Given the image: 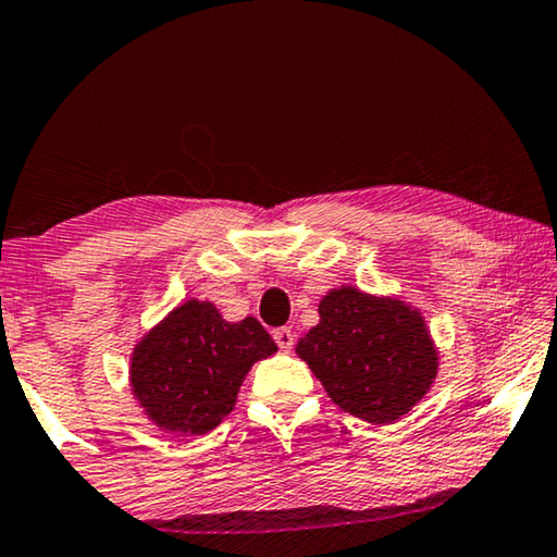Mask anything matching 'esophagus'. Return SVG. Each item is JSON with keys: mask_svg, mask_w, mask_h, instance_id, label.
<instances>
[{"mask_svg": "<svg viewBox=\"0 0 557 557\" xmlns=\"http://www.w3.org/2000/svg\"><path fill=\"white\" fill-rule=\"evenodd\" d=\"M273 339H276V345L284 349V352L294 347V332L288 330V326H278V330L273 332Z\"/></svg>", "mask_w": 557, "mask_h": 557, "instance_id": "34e87169", "label": "esophagus"}]
</instances>
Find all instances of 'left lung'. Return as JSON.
<instances>
[{
	"mask_svg": "<svg viewBox=\"0 0 557 557\" xmlns=\"http://www.w3.org/2000/svg\"><path fill=\"white\" fill-rule=\"evenodd\" d=\"M319 317L296 352L342 410L370 423H391L423 398L438 357L418 311L357 288H337L319 304Z\"/></svg>",
	"mask_w": 557,
	"mask_h": 557,
	"instance_id": "8db88e82",
	"label": "left lung"
}]
</instances>
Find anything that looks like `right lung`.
Returning a JSON list of instances; mask_svg holds the SVG:
<instances>
[{
    "instance_id": "right-lung-1",
    "label": "right lung",
    "mask_w": 557,
    "mask_h": 557,
    "mask_svg": "<svg viewBox=\"0 0 557 557\" xmlns=\"http://www.w3.org/2000/svg\"><path fill=\"white\" fill-rule=\"evenodd\" d=\"M273 352L258 319L231 324L212 304L187 301L134 349V395L159 429L208 433L233 410L250 364Z\"/></svg>"
}]
</instances>
